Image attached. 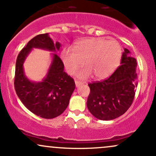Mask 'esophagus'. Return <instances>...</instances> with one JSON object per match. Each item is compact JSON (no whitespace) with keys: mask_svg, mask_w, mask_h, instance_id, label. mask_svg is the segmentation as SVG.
Listing matches in <instances>:
<instances>
[{"mask_svg":"<svg viewBox=\"0 0 156 156\" xmlns=\"http://www.w3.org/2000/svg\"><path fill=\"white\" fill-rule=\"evenodd\" d=\"M75 83H76V86L77 87H80V86L81 85V84H82L81 82H80V81H78V80H76V81H75Z\"/></svg>","mask_w":156,"mask_h":156,"instance_id":"34e87169","label":"esophagus"}]
</instances>
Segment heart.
I'll return each mask as SVG.
<instances>
[{
    "label": "heart",
    "instance_id": "heart-1",
    "mask_svg": "<svg viewBox=\"0 0 156 156\" xmlns=\"http://www.w3.org/2000/svg\"><path fill=\"white\" fill-rule=\"evenodd\" d=\"M62 59L69 74L73 75L82 64L78 77L85 79L91 75L103 79L115 71L122 56V48L117 41L103 38L86 39L80 41L72 48H65L62 52Z\"/></svg>",
    "mask_w": 156,
    "mask_h": 156
}]
</instances>
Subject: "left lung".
Here are the masks:
<instances>
[{"label":"left lung","instance_id":"8db88e82","mask_svg":"<svg viewBox=\"0 0 156 156\" xmlns=\"http://www.w3.org/2000/svg\"><path fill=\"white\" fill-rule=\"evenodd\" d=\"M121 65L106 79L93 81L90 88L87 108L94 117L101 120H111L120 117L133 103L138 85L136 58L125 48Z\"/></svg>","mask_w":156,"mask_h":156}]
</instances>
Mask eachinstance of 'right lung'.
<instances>
[{
	"mask_svg": "<svg viewBox=\"0 0 156 156\" xmlns=\"http://www.w3.org/2000/svg\"><path fill=\"white\" fill-rule=\"evenodd\" d=\"M60 47L59 42L53 43L48 34H39L21 50L16 61V93L30 112L44 119H53L65 111L76 87L75 81L64 72L63 62L55 53H53L47 76L41 82L31 81L26 78L23 63L33 48L55 52Z\"/></svg>",
	"mask_w": 156,
	"mask_h": 156,
	"instance_id": "obj_1",
	"label": "right lung"
}]
</instances>
